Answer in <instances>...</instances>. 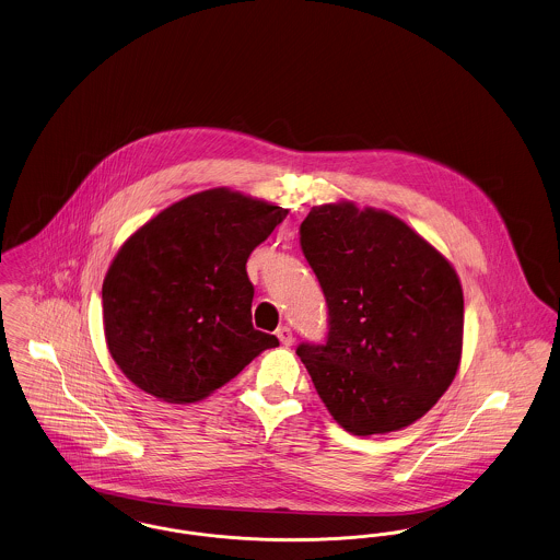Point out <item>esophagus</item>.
Instances as JSON below:
<instances>
[{"label": "esophagus", "mask_w": 560, "mask_h": 560, "mask_svg": "<svg viewBox=\"0 0 560 560\" xmlns=\"http://www.w3.org/2000/svg\"><path fill=\"white\" fill-rule=\"evenodd\" d=\"M276 337L280 339V342H282L284 347H291L292 341H294V339H292V330L289 326H280V328L276 330Z\"/></svg>", "instance_id": "obj_1"}]
</instances>
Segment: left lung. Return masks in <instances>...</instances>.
<instances>
[{
	"mask_svg": "<svg viewBox=\"0 0 560 560\" xmlns=\"http://www.w3.org/2000/svg\"><path fill=\"white\" fill-rule=\"evenodd\" d=\"M301 248L330 316L326 345L296 349L319 399L358 438L410 427L460 368L456 269L406 221L351 200L314 207Z\"/></svg>",
	"mask_w": 560,
	"mask_h": 560,
	"instance_id": "1",
	"label": "left lung"
}]
</instances>
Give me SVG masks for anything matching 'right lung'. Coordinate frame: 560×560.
<instances>
[{
    "mask_svg": "<svg viewBox=\"0 0 560 560\" xmlns=\"http://www.w3.org/2000/svg\"><path fill=\"white\" fill-rule=\"evenodd\" d=\"M289 215L273 202L211 188L148 219L102 284L108 351L122 374L167 404H195L278 339L253 328L246 259Z\"/></svg>",
    "mask_w": 560,
    "mask_h": 560,
    "instance_id": "obj_1",
    "label": "right lung"
}]
</instances>
